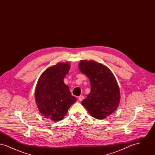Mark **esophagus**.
Segmentation results:
<instances>
[{
    "label": "esophagus",
    "mask_w": 155,
    "mask_h": 155,
    "mask_svg": "<svg viewBox=\"0 0 155 155\" xmlns=\"http://www.w3.org/2000/svg\"><path fill=\"white\" fill-rule=\"evenodd\" d=\"M84 99V97L82 96V95H81V96H80L78 97V100H79V101H80V102L82 101Z\"/></svg>",
    "instance_id": "34e87169"
}]
</instances>
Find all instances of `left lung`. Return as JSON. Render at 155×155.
Here are the masks:
<instances>
[{"instance_id": "left-lung-1", "label": "left lung", "mask_w": 155, "mask_h": 155, "mask_svg": "<svg viewBox=\"0 0 155 155\" xmlns=\"http://www.w3.org/2000/svg\"><path fill=\"white\" fill-rule=\"evenodd\" d=\"M81 73L88 77L91 92L82 104L91 116L102 120L113 113L120 101L117 82L107 67L94 60H81L78 64Z\"/></svg>"}]
</instances>
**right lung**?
<instances>
[{"label": "right lung", "instance_id": "obj_1", "mask_svg": "<svg viewBox=\"0 0 155 155\" xmlns=\"http://www.w3.org/2000/svg\"><path fill=\"white\" fill-rule=\"evenodd\" d=\"M70 68L68 62H61L46 68L39 77L35 99L39 112L54 121L63 119L70 107L77 101L63 80Z\"/></svg>", "mask_w": 155, "mask_h": 155}]
</instances>
